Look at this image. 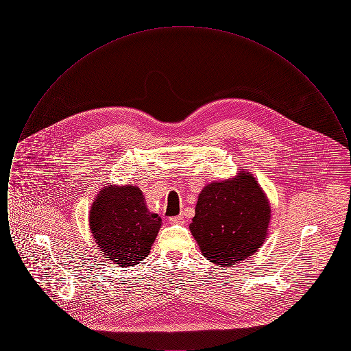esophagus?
<instances>
[{
    "instance_id": "esophagus-1",
    "label": "esophagus",
    "mask_w": 351,
    "mask_h": 351,
    "mask_svg": "<svg viewBox=\"0 0 351 351\" xmlns=\"http://www.w3.org/2000/svg\"><path fill=\"white\" fill-rule=\"evenodd\" d=\"M169 223H173V225H178V223H183V216H175V217L168 218Z\"/></svg>"
}]
</instances>
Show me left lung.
Segmentation results:
<instances>
[{
    "label": "left lung",
    "mask_w": 351,
    "mask_h": 351,
    "mask_svg": "<svg viewBox=\"0 0 351 351\" xmlns=\"http://www.w3.org/2000/svg\"><path fill=\"white\" fill-rule=\"evenodd\" d=\"M269 221L267 195L254 175L242 169L202 188L189 230L209 262L230 267L262 247Z\"/></svg>",
    "instance_id": "1"
}]
</instances>
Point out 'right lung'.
<instances>
[{
    "instance_id": "right-lung-1",
    "label": "right lung",
    "mask_w": 351,
    "mask_h": 351,
    "mask_svg": "<svg viewBox=\"0 0 351 351\" xmlns=\"http://www.w3.org/2000/svg\"><path fill=\"white\" fill-rule=\"evenodd\" d=\"M162 218L147 209L141 188L105 185L89 210V229L105 258L118 267L139 265L150 254Z\"/></svg>"
}]
</instances>
